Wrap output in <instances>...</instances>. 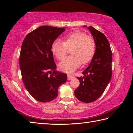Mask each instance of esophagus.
Instances as JSON below:
<instances>
[{"label": "esophagus", "mask_w": 133, "mask_h": 133, "mask_svg": "<svg viewBox=\"0 0 133 133\" xmlns=\"http://www.w3.org/2000/svg\"><path fill=\"white\" fill-rule=\"evenodd\" d=\"M74 78V76H72V75H68L67 76V79H68L69 80H71L73 79V78Z\"/></svg>", "instance_id": "1"}]
</instances>
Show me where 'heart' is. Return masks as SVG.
I'll list each match as a JSON object with an SVG mask.
<instances>
[{"label": "heart", "mask_w": 133, "mask_h": 133, "mask_svg": "<svg viewBox=\"0 0 133 133\" xmlns=\"http://www.w3.org/2000/svg\"><path fill=\"white\" fill-rule=\"evenodd\" d=\"M64 42L56 39L51 44V49L58 60H63L71 49V55L68 56L59 64L60 70L71 72L83 63L85 64L93 58L96 50L94 38L84 32L75 30L64 36Z\"/></svg>", "instance_id": "b5f03b06"}]
</instances>
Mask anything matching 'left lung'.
<instances>
[{
    "label": "left lung",
    "instance_id": "1",
    "mask_svg": "<svg viewBox=\"0 0 133 133\" xmlns=\"http://www.w3.org/2000/svg\"><path fill=\"white\" fill-rule=\"evenodd\" d=\"M88 29L95 40L96 51L89 66L82 72L84 76L77 77L80 85L75 91L76 98L86 103L102 95L112 76V51L107 37L93 27Z\"/></svg>",
    "mask_w": 133,
    "mask_h": 133
}]
</instances>
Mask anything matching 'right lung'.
Listing matches in <instances>:
<instances>
[{
	"instance_id": "add662e5",
	"label": "right lung",
	"mask_w": 133,
	"mask_h": 133,
	"mask_svg": "<svg viewBox=\"0 0 133 133\" xmlns=\"http://www.w3.org/2000/svg\"><path fill=\"white\" fill-rule=\"evenodd\" d=\"M65 29L42 26L31 31L22 43L19 65L24 86L38 102L55 99L58 89L66 82L67 75L56 71L51 47Z\"/></svg>"
}]
</instances>
